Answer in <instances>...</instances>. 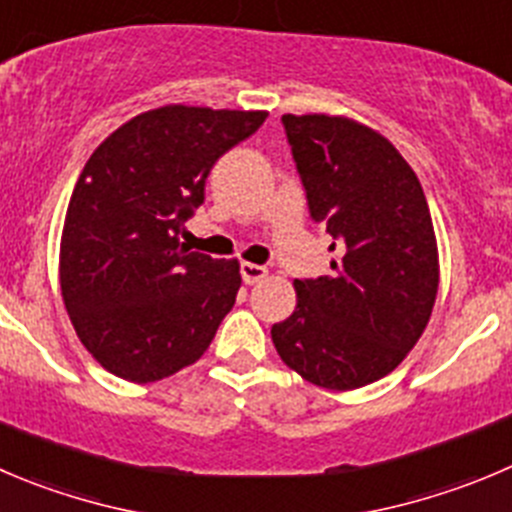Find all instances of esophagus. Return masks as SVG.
<instances>
[{"mask_svg": "<svg viewBox=\"0 0 512 512\" xmlns=\"http://www.w3.org/2000/svg\"><path fill=\"white\" fill-rule=\"evenodd\" d=\"M266 276H269V271H266V266L248 264V261H243V264H241V279H243V284H248V286L259 284V281H264Z\"/></svg>", "mask_w": 512, "mask_h": 512, "instance_id": "1", "label": "esophagus"}]
</instances>
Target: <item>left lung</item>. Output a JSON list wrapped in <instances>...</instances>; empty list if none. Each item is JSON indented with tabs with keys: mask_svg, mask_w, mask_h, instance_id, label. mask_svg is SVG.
I'll return each instance as SVG.
<instances>
[{
	"mask_svg": "<svg viewBox=\"0 0 512 512\" xmlns=\"http://www.w3.org/2000/svg\"><path fill=\"white\" fill-rule=\"evenodd\" d=\"M309 213L339 248L332 276L296 279V311L271 326L286 367L326 389L392 372L430 321L440 281L430 208L415 170L367 125L284 115Z\"/></svg>",
	"mask_w": 512,
	"mask_h": 512,
	"instance_id": "1",
	"label": "left lung"
}]
</instances>
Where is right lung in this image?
<instances>
[{
    "instance_id": "right-lung-1",
    "label": "right lung",
    "mask_w": 512,
    "mask_h": 512,
    "mask_svg": "<svg viewBox=\"0 0 512 512\" xmlns=\"http://www.w3.org/2000/svg\"><path fill=\"white\" fill-rule=\"evenodd\" d=\"M266 115L165 105L128 120L85 163L62 228L60 286L77 337L107 372L158 382L216 337L236 304L238 261L180 236L216 160Z\"/></svg>"
}]
</instances>
